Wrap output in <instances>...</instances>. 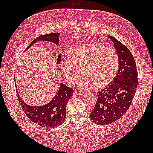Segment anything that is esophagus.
I'll return each instance as SVG.
<instances>
[{
    "mask_svg": "<svg viewBox=\"0 0 153 153\" xmlns=\"http://www.w3.org/2000/svg\"><path fill=\"white\" fill-rule=\"evenodd\" d=\"M74 95H83L84 93L82 92V91H74Z\"/></svg>",
    "mask_w": 153,
    "mask_h": 153,
    "instance_id": "1",
    "label": "esophagus"
}]
</instances>
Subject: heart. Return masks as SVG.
Segmentation results:
<instances>
[{
  "mask_svg": "<svg viewBox=\"0 0 153 153\" xmlns=\"http://www.w3.org/2000/svg\"><path fill=\"white\" fill-rule=\"evenodd\" d=\"M65 78L74 83L83 74L79 86L89 89L95 86L102 89L109 85L116 76L119 58L116 51L97 43H85L71 49L70 57L63 58L60 62Z\"/></svg>",
  "mask_w": 153,
  "mask_h": 153,
  "instance_id": "heart-1",
  "label": "heart"
}]
</instances>
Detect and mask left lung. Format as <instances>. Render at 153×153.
<instances>
[{"mask_svg":"<svg viewBox=\"0 0 153 153\" xmlns=\"http://www.w3.org/2000/svg\"><path fill=\"white\" fill-rule=\"evenodd\" d=\"M119 58L118 71L112 83L99 92L98 99L91 113L92 121L108 125L120 119L128 111L137 87V70L135 61L128 48L112 36Z\"/></svg>","mask_w":153,"mask_h":153,"instance_id":"obj_1","label":"left lung"}]
</instances>
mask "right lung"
<instances>
[{
  "instance_id": "obj_1",
  "label": "right lung",
  "mask_w": 153,
  "mask_h": 153,
  "mask_svg": "<svg viewBox=\"0 0 153 153\" xmlns=\"http://www.w3.org/2000/svg\"><path fill=\"white\" fill-rule=\"evenodd\" d=\"M59 35V33H54L40 35L31 42L25 51L28 50L33 44L40 41L52 42L58 46ZM60 60L61 54H59L57 58L58 64H60ZM16 89L18 93L19 104L27 118H30L32 122L39 126L47 128H53L59 126L64 122L66 118V105L70 97L74 95V91L70 87L61 83L58 92L49 102L43 106H36L28 105L25 103L19 96L16 86Z\"/></svg>"
}]
</instances>
